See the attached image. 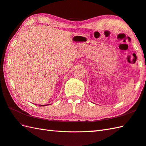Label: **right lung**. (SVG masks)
<instances>
[{
	"instance_id": "1",
	"label": "right lung",
	"mask_w": 146,
	"mask_h": 146,
	"mask_svg": "<svg viewBox=\"0 0 146 146\" xmlns=\"http://www.w3.org/2000/svg\"><path fill=\"white\" fill-rule=\"evenodd\" d=\"M47 105H48V104H47ZM47 105H44V106H47ZM43 106V105H41V106Z\"/></svg>"
}]
</instances>
